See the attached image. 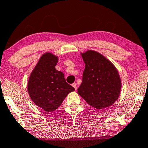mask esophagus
Returning a JSON list of instances; mask_svg holds the SVG:
<instances>
[{
	"instance_id": "34e87169",
	"label": "esophagus",
	"mask_w": 148,
	"mask_h": 148,
	"mask_svg": "<svg viewBox=\"0 0 148 148\" xmlns=\"http://www.w3.org/2000/svg\"><path fill=\"white\" fill-rule=\"evenodd\" d=\"M72 87H73V88H74L75 90H77V85H76V83L72 84Z\"/></svg>"
}]
</instances>
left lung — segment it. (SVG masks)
Here are the masks:
<instances>
[{
  "mask_svg": "<svg viewBox=\"0 0 148 148\" xmlns=\"http://www.w3.org/2000/svg\"><path fill=\"white\" fill-rule=\"evenodd\" d=\"M85 63L82 82L78 93L90 106L105 109L116 101L121 90V79L114 65L93 50L81 53Z\"/></svg>",
  "mask_w": 148,
  "mask_h": 148,
  "instance_id": "obj_1",
  "label": "left lung"
}]
</instances>
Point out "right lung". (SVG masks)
Listing matches in <instances>:
<instances>
[{
	"mask_svg": "<svg viewBox=\"0 0 148 148\" xmlns=\"http://www.w3.org/2000/svg\"><path fill=\"white\" fill-rule=\"evenodd\" d=\"M57 56L51 53L42 55L30 74L27 91L32 101L45 111L58 109L69 93L75 90L66 82L64 75L55 69Z\"/></svg>",
	"mask_w": 148,
	"mask_h": 148,
	"instance_id": "right-lung-1",
	"label": "right lung"
}]
</instances>
